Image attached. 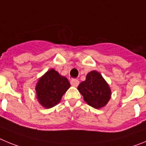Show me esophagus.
<instances>
[{
	"instance_id": "esophagus-1",
	"label": "esophagus",
	"mask_w": 146,
	"mask_h": 146,
	"mask_svg": "<svg viewBox=\"0 0 146 146\" xmlns=\"http://www.w3.org/2000/svg\"><path fill=\"white\" fill-rule=\"evenodd\" d=\"M70 83L72 86H74V87H77L79 85V80L77 79H73L70 81Z\"/></svg>"
}]
</instances>
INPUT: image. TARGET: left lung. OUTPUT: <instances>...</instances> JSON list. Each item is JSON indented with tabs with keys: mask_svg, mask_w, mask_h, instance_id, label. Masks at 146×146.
<instances>
[{
	"mask_svg": "<svg viewBox=\"0 0 146 146\" xmlns=\"http://www.w3.org/2000/svg\"><path fill=\"white\" fill-rule=\"evenodd\" d=\"M85 102L96 109L103 108L111 97V90L108 82L96 71H91L77 87Z\"/></svg>",
	"mask_w": 146,
	"mask_h": 146,
	"instance_id": "left-lung-1",
	"label": "left lung"
}]
</instances>
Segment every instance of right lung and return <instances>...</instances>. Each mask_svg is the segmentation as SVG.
<instances>
[{
	"label": "right lung",
	"mask_w": 146,
	"mask_h": 146,
	"mask_svg": "<svg viewBox=\"0 0 146 146\" xmlns=\"http://www.w3.org/2000/svg\"><path fill=\"white\" fill-rule=\"evenodd\" d=\"M69 88L70 83L66 77L60 75L55 69H50L38 80L36 86L38 102L45 108H52L60 102Z\"/></svg>",
	"instance_id": "obj_1"
}]
</instances>
